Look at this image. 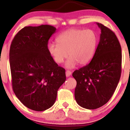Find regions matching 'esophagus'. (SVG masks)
Returning <instances> with one entry per match:
<instances>
[{
	"label": "esophagus",
	"mask_w": 130,
	"mask_h": 130,
	"mask_svg": "<svg viewBox=\"0 0 130 130\" xmlns=\"http://www.w3.org/2000/svg\"><path fill=\"white\" fill-rule=\"evenodd\" d=\"M65 74H66V76L68 77V76H70L71 75H72V72H71L70 71H69V70H67L66 72H65Z\"/></svg>",
	"instance_id": "34e87169"
}]
</instances>
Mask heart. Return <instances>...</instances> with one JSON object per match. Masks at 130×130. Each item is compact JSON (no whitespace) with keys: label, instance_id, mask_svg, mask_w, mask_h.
Returning a JSON list of instances; mask_svg holds the SVG:
<instances>
[{"label":"heart","instance_id":"obj_1","mask_svg":"<svg viewBox=\"0 0 130 130\" xmlns=\"http://www.w3.org/2000/svg\"><path fill=\"white\" fill-rule=\"evenodd\" d=\"M98 35L92 29L71 28L57 37V44L50 43L48 52L57 63L63 62L70 57L65 66L68 68L85 65L91 60L95 53L98 44Z\"/></svg>","mask_w":130,"mask_h":130}]
</instances>
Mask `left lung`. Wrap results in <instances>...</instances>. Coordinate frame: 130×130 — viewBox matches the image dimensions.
I'll return each mask as SVG.
<instances>
[{"label":"left lung","mask_w":130,"mask_h":130,"mask_svg":"<svg viewBox=\"0 0 130 130\" xmlns=\"http://www.w3.org/2000/svg\"><path fill=\"white\" fill-rule=\"evenodd\" d=\"M97 25L101 34L94 55L88 65L72 74L76 81V102L87 109H98L109 101L122 72V49L116 35L102 24Z\"/></svg>","instance_id":"obj_1"}]
</instances>
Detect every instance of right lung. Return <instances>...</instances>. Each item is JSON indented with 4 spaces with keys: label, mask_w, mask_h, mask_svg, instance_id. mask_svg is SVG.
<instances>
[{
    "label": "right lung",
    "mask_w": 130,
    "mask_h": 130,
    "mask_svg": "<svg viewBox=\"0 0 130 130\" xmlns=\"http://www.w3.org/2000/svg\"><path fill=\"white\" fill-rule=\"evenodd\" d=\"M55 31L47 25L25 26L10 45L13 90L23 104L35 111L51 107L66 80L65 70L58 66L47 50L49 38Z\"/></svg>",
    "instance_id": "obj_1"
}]
</instances>
